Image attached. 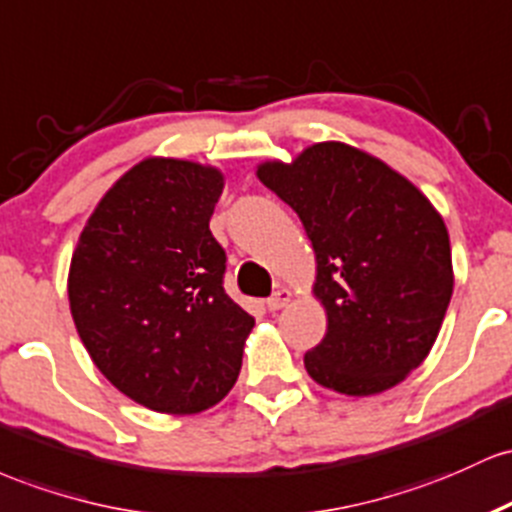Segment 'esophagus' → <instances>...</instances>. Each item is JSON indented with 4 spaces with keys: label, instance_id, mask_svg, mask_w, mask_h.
I'll return each instance as SVG.
<instances>
[{
    "label": "esophagus",
    "instance_id": "1",
    "mask_svg": "<svg viewBox=\"0 0 512 512\" xmlns=\"http://www.w3.org/2000/svg\"><path fill=\"white\" fill-rule=\"evenodd\" d=\"M292 300V292L290 290H278V292H273L271 297H268V302H266V307L271 309V312H278V309H283L287 302Z\"/></svg>",
    "mask_w": 512,
    "mask_h": 512
}]
</instances>
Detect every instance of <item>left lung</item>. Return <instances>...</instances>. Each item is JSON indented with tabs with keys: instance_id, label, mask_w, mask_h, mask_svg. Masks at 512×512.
<instances>
[{
	"instance_id": "obj_1",
	"label": "left lung",
	"mask_w": 512,
	"mask_h": 512,
	"mask_svg": "<svg viewBox=\"0 0 512 512\" xmlns=\"http://www.w3.org/2000/svg\"><path fill=\"white\" fill-rule=\"evenodd\" d=\"M256 176L297 212L317 256L314 297L329 324L304 355L309 377L348 396L404 382L428 358L455 287L440 212L399 171L343 142L263 162Z\"/></svg>"
}]
</instances>
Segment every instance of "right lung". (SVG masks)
Wrapping results in <instances>:
<instances>
[{
  "instance_id": "right-lung-1",
  "label": "right lung",
  "mask_w": 512,
  "mask_h": 512,
  "mask_svg": "<svg viewBox=\"0 0 512 512\" xmlns=\"http://www.w3.org/2000/svg\"><path fill=\"white\" fill-rule=\"evenodd\" d=\"M215 166L149 157L91 212L67 295L91 360L118 392L159 413H200L229 394L254 329L222 287L225 249L210 217Z\"/></svg>"
}]
</instances>
